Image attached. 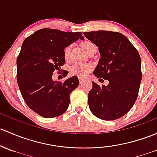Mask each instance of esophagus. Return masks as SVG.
Listing matches in <instances>:
<instances>
[{"label": "esophagus", "instance_id": "obj_1", "mask_svg": "<svg viewBox=\"0 0 157 157\" xmlns=\"http://www.w3.org/2000/svg\"><path fill=\"white\" fill-rule=\"evenodd\" d=\"M84 80H85V79H84V78H82V77H79V81H80V83H83Z\"/></svg>", "mask_w": 157, "mask_h": 157}]
</instances>
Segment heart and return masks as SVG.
I'll return each mask as SVG.
<instances>
[{
  "label": "heart",
  "instance_id": "obj_1",
  "mask_svg": "<svg viewBox=\"0 0 157 157\" xmlns=\"http://www.w3.org/2000/svg\"><path fill=\"white\" fill-rule=\"evenodd\" d=\"M82 47L86 52L88 53L89 51L92 47H95V44H92L90 41H86L82 44ZM71 50V45L67 46L64 49V56L66 59H67L70 56V52ZM93 68V65L91 63H76L71 66L70 71L71 74L78 77H85L87 74L90 73Z\"/></svg>",
  "mask_w": 157,
  "mask_h": 157
}]
</instances>
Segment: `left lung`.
<instances>
[{
    "label": "left lung",
    "instance_id": "obj_1",
    "mask_svg": "<svg viewBox=\"0 0 157 157\" xmlns=\"http://www.w3.org/2000/svg\"><path fill=\"white\" fill-rule=\"evenodd\" d=\"M83 34L100 52L94 75L108 81V86H102L92 82L88 95L90 110L104 120L122 117L132 108L138 97L141 81L139 53L121 33L97 31Z\"/></svg>",
    "mask_w": 157,
    "mask_h": 157
}]
</instances>
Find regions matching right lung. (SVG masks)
Segmentation results:
<instances>
[{"label":"right lung","instance_id":"1","mask_svg":"<svg viewBox=\"0 0 157 157\" xmlns=\"http://www.w3.org/2000/svg\"><path fill=\"white\" fill-rule=\"evenodd\" d=\"M79 39H84L81 32L43 29L23 42L16 60L18 86L28 106L43 117L65 113L71 92L80 83L77 76L63 83L52 78L54 71H60L65 63L64 49ZM67 74L64 71L65 77Z\"/></svg>","mask_w":157,"mask_h":157}]
</instances>
